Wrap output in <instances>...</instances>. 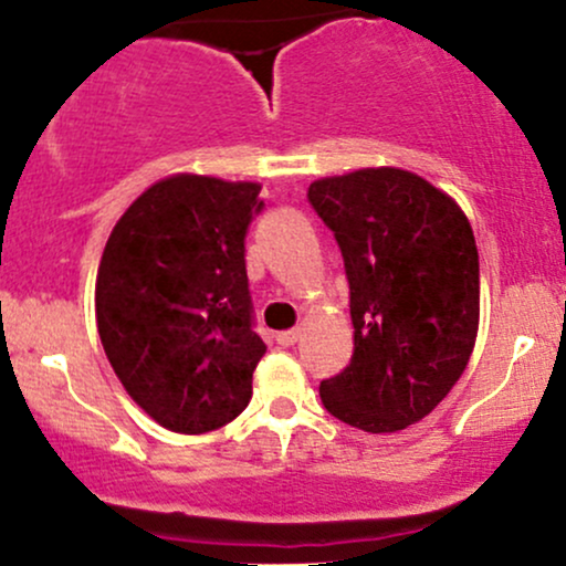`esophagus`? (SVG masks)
Segmentation results:
<instances>
[{"label":"esophagus","instance_id":"1","mask_svg":"<svg viewBox=\"0 0 566 566\" xmlns=\"http://www.w3.org/2000/svg\"><path fill=\"white\" fill-rule=\"evenodd\" d=\"M297 340H301V329H284V333L276 335V343H279V346H284V348L295 346Z\"/></svg>","mask_w":566,"mask_h":566}]
</instances>
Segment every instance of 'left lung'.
<instances>
[{
  "label": "left lung",
  "instance_id": "obj_1",
  "mask_svg": "<svg viewBox=\"0 0 566 566\" xmlns=\"http://www.w3.org/2000/svg\"><path fill=\"white\" fill-rule=\"evenodd\" d=\"M350 292L354 356L322 380L329 415L369 433L423 420L465 373L479 329V252L469 218L396 167L311 184Z\"/></svg>",
  "mask_w": 566,
  "mask_h": 566
}]
</instances>
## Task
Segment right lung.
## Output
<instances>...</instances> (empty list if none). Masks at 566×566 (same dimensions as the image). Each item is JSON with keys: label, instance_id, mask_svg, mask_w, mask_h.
<instances>
[{"label": "right lung", "instance_id": "right-lung-1", "mask_svg": "<svg viewBox=\"0 0 566 566\" xmlns=\"http://www.w3.org/2000/svg\"><path fill=\"white\" fill-rule=\"evenodd\" d=\"M263 207L258 184L175 175L129 205L103 250V350L127 394L175 433L216 431L250 405L265 343L244 237Z\"/></svg>", "mask_w": 566, "mask_h": 566}]
</instances>
